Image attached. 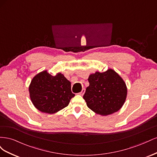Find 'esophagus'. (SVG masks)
<instances>
[{
  "mask_svg": "<svg viewBox=\"0 0 157 157\" xmlns=\"http://www.w3.org/2000/svg\"><path fill=\"white\" fill-rule=\"evenodd\" d=\"M85 91H86V90H85V88H83V89L82 90V91L79 93V94L80 95V96H83V95H84V93H85Z\"/></svg>",
  "mask_w": 157,
  "mask_h": 157,
  "instance_id": "1",
  "label": "esophagus"
}]
</instances>
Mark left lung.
Returning <instances> with one entry per match:
<instances>
[{
  "label": "left lung",
  "mask_w": 157,
  "mask_h": 157,
  "mask_svg": "<svg viewBox=\"0 0 157 157\" xmlns=\"http://www.w3.org/2000/svg\"><path fill=\"white\" fill-rule=\"evenodd\" d=\"M89 86L83 98L89 109L102 116L119 111L127 96V86L121 76L113 69L96 71L88 77Z\"/></svg>",
  "instance_id": "left-lung-1"
}]
</instances>
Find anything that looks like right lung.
Instances as JSON below:
<instances>
[{
  "mask_svg": "<svg viewBox=\"0 0 157 157\" xmlns=\"http://www.w3.org/2000/svg\"><path fill=\"white\" fill-rule=\"evenodd\" d=\"M31 100L38 110L54 114L67 107L75 96L71 83L64 75L58 73L52 76L45 70L36 75L29 86Z\"/></svg>",
  "mask_w": 157,
  "mask_h": 157,
  "instance_id": "right-lung-1",
  "label": "right lung"
}]
</instances>
